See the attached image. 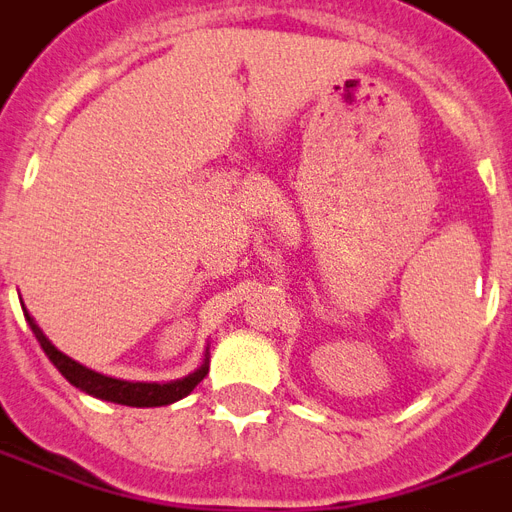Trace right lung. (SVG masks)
<instances>
[{"instance_id": "add662e5", "label": "right lung", "mask_w": 512, "mask_h": 512, "mask_svg": "<svg viewBox=\"0 0 512 512\" xmlns=\"http://www.w3.org/2000/svg\"><path fill=\"white\" fill-rule=\"evenodd\" d=\"M26 320H29L31 331L37 336V342L42 344V350H45L47 358L53 360V366L58 368L74 387H79V390L87 392V395H95V398L101 400H112V403H122V406H168V403H176V400H181L184 395H189V392L205 379V374H208V360H205L194 374L168 384L122 382V379H112V376L95 374L90 368L79 366L77 360L66 358L61 350H55L53 344H50V339L42 334V328L31 320L29 312H26Z\"/></svg>"}]
</instances>
